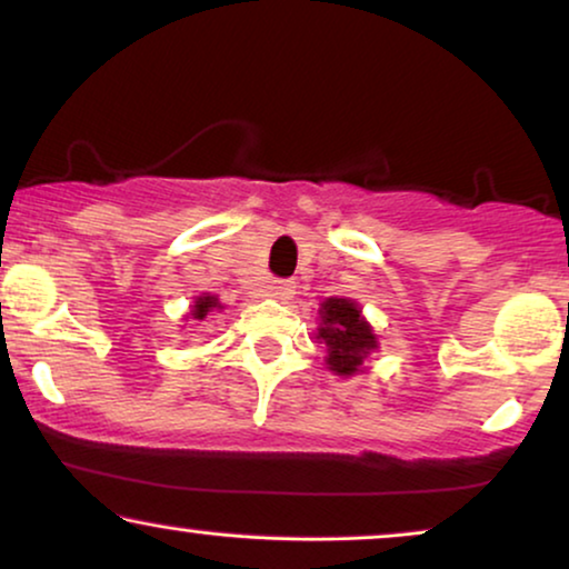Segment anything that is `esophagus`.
<instances>
[{
	"label": "esophagus",
	"instance_id": "esophagus-1",
	"mask_svg": "<svg viewBox=\"0 0 569 569\" xmlns=\"http://www.w3.org/2000/svg\"><path fill=\"white\" fill-rule=\"evenodd\" d=\"M268 293L278 301H289L297 293V283L293 280H272L268 286Z\"/></svg>",
	"mask_w": 569,
	"mask_h": 569
}]
</instances>
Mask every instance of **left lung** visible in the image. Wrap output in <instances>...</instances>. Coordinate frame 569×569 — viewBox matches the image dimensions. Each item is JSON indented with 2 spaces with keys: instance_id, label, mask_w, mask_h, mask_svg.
Here are the masks:
<instances>
[{
  "instance_id": "left-lung-1",
  "label": "left lung",
  "mask_w": 569,
  "mask_h": 569,
  "mask_svg": "<svg viewBox=\"0 0 569 569\" xmlns=\"http://www.w3.org/2000/svg\"><path fill=\"white\" fill-rule=\"evenodd\" d=\"M322 325L317 338L328 346V367L338 375H356L367 353L377 348L372 328L363 322L361 309L348 299H328L320 309Z\"/></svg>"
}]
</instances>
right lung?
Listing matches in <instances>:
<instances>
[{"instance_id":"obj_1","label":"right lung","mask_w":569,"mask_h":569,"mask_svg":"<svg viewBox=\"0 0 569 569\" xmlns=\"http://www.w3.org/2000/svg\"><path fill=\"white\" fill-rule=\"evenodd\" d=\"M216 307H221V305H218L216 297H200L192 307V317H194V320H206V315Z\"/></svg>"}]
</instances>
